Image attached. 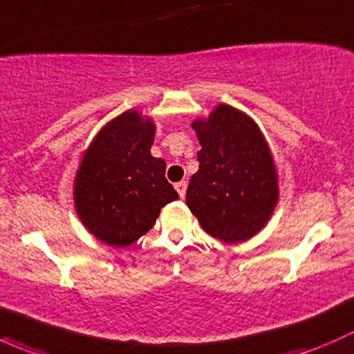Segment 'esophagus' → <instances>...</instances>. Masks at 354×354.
Returning a JSON list of instances; mask_svg holds the SVG:
<instances>
[{"label": "esophagus", "mask_w": 354, "mask_h": 354, "mask_svg": "<svg viewBox=\"0 0 354 354\" xmlns=\"http://www.w3.org/2000/svg\"><path fill=\"white\" fill-rule=\"evenodd\" d=\"M174 188H176L178 195H180L181 198H183L185 195H187V181H180V183L174 185Z\"/></svg>", "instance_id": "obj_1"}]
</instances>
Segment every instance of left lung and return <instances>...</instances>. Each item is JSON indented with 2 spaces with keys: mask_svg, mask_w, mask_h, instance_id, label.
Masks as SVG:
<instances>
[{
  "mask_svg": "<svg viewBox=\"0 0 354 354\" xmlns=\"http://www.w3.org/2000/svg\"><path fill=\"white\" fill-rule=\"evenodd\" d=\"M202 145L187 205L223 243H241L266 227L279 202V174L259 124L245 111L217 104L192 121Z\"/></svg>",
  "mask_w": 354,
  "mask_h": 354,
  "instance_id": "1",
  "label": "left lung"
}]
</instances>
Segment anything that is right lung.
<instances>
[{
    "label": "right lung",
    "mask_w": 354,
    "mask_h": 354,
    "mask_svg": "<svg viewBox=\"0 0 354 354\" xmlns=\"http://www.w3.org/2000/svg\"><path fill=\"white\" fill-rule=\"evenodd\" d=\"M156 123L137 109L109 120L82 152L73 203L85 230L111 246H130L178 198L166 162L151 154Z\"/></svg>",
    "instance_id": "add662e5"
}]
</instances>
